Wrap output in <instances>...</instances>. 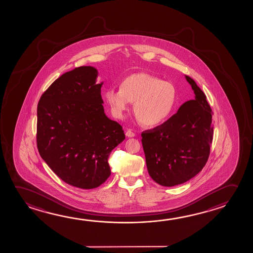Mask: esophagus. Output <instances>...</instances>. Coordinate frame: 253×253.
Masks as SVG:
<instances>
[{
	"mask_svg": "<svg viewBox=\"0 0 253 253\" xmlns=\"http://www.w3.org/2000/svg\"><path fill=\"white\" fill-rule=\"evenodd\" d=\"M126 135L127 137H129V138H131V137L135 136V133L132 132V130H127V131L126 132Z\"/></svg>",
	"mask_w": 253,
	"mask_h": 253,
	"instance_id": "esophagus-1",
	"label": "esophagus"
}]
</instances>
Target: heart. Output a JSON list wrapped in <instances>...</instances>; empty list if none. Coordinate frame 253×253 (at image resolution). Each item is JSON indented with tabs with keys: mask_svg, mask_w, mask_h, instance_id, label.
Segmentation results:
<instances>
[{
	"mask_svg": "<svg viewBox=\"0 0 253 253\" xmlns=\"http://www.w3.org/2000/svg\"><path fill=\"white\" fill-rule=\"evenodd\" d=\"M113 116L122 120L131 103L133 113L148 126L164 123L172 113L176 103L175 86L147 73H137L121 81L120 89L110 88L104 93Z\"/></svg>",
	"mask_w": 253,
	"mask_h": 253,
	"instance_id": "1",
	"label": "heart"
}]
</instances>
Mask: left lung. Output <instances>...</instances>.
Returning a JSON list of instances; mask_svg holds the SVG:
<instances>
[{
	"mask_svg": "<svg viewBox=\"0 0 253 253\" xmlns=\"http://www.w3.org/2000/svg\"><path fill=\"white\" fill-rule=\"evenodd\" d=\"M195 97L164 124L141 133L149 176L163 186L190 180L207 164L212 144V112L207 96L188 76Z\"/></svg>",
	"mask_w": 253,
	"mask_h": 253,
	"instance_id": "8db88e82",
	"label": "left lung"
}]
</instances>
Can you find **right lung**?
<instances>
[{"mask_svg": "<svg viewBox=\"0 0 253 253\" xmlns=\"http://www.w3.org/2000/svg\"><path fill=\"white\" fill-rule=\"evenodd\" d=\"M97 76L90 66L65 73L43 93L37 110L41 157L60 179L78 188L106 181L110 153L125 140L121 125L104 113Z\"/></svg>", "mask_w": 253, "mask_h": 253, "instance_id": "obj_1", "label": "right lung"}]
</instances>
